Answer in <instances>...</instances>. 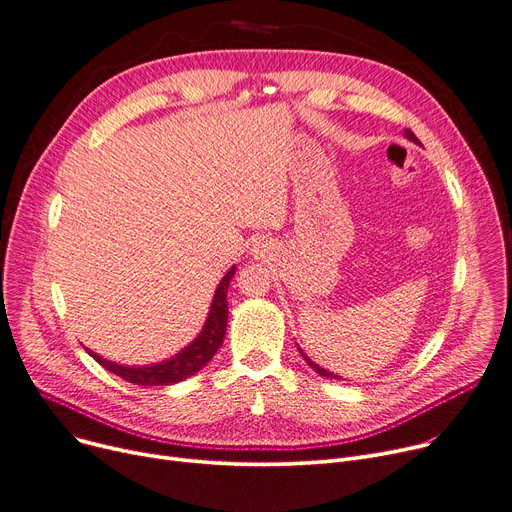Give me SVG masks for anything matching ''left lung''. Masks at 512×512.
<instances>
[{
	"label": "left lung",
	"instance_id": "obj_1",
	"mask_svg": "<svg viewBox=\"0 0 512 512\" xmlns=\"http://www.w3.org/2000/svg\"><path fill=\"white\" fill-rule=\"evenodd\" d=\"M405 135H407V138H410V140H414V142H418V138H416V135H414V133H412V131H407V129H405ZM298 350H300V348H298ZM300 354H302V350H300ZM302 358H304V360H306V362H309V364H311V368H313V370H317V372H319V374H321V377H329V379H337V377H335V374H331V372H329V370H325V368H321V366H319V364H315V362H313V360H311V358H306V354H302Z\"/></svg>",
	"mask_w": 512,
	"mask_h": 512
}]
</instances>
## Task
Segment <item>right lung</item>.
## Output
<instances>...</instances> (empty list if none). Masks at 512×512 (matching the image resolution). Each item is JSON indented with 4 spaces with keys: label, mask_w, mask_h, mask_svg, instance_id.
Masks as SVG:
<instances>
[{
    "label": "right lung",
    "mask_w": 512,
    "mask_h": 512,
    "mask_svg": "<svg viewBox=\"0 0 512 512\" xmlns=\"http://www.w3.org/2000/svg\"><path fill=\"white\" fill-rule=\"evenodd\" d=\"M234 269L236 267H232L228 271V274L222 278L220 286L216 288L212 309H210L208 321H206V325H203L201 333L177 356H173L170 360H164V362H158V364H150V366H123V364H115L111 360L100 358L94 352H88V354L100 366H105L109 372L117 374V377H121L123 381L131 383V385L160 387V385H175L183 379H189L191 374H195L197 370H201L212 360V356L218 352V348L224 342L226 323H228L226 294H228L230 280L234 276Z\"/></svg>",
    "instance_id": "obj_1"
}]
</instances>
